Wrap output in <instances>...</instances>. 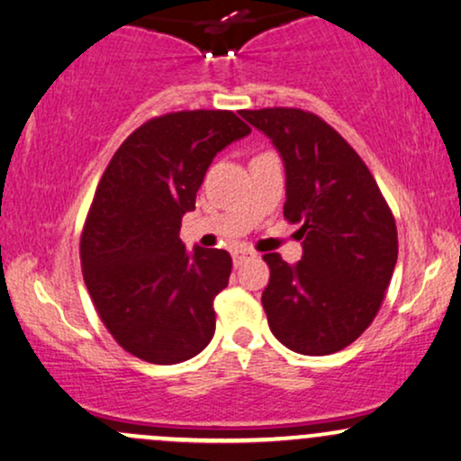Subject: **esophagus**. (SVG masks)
<instances>
[{
	"label": "esophagus",
	"mask_w": 461,
	"mask_h": 461,
	"mask_svg": "<svg viewBox=\"0 0 461 461\" xmlns=\"http://www.w3.org/2000/svg\"><path fill=\"white\" fill-rule=\"evenodd\" d=\"M249 255H253L251 251H249V249H240V251H236L234 253V266H240L249 258Z\"/></svg>",
	"instance_id": "obj_1"
}]
</instances>
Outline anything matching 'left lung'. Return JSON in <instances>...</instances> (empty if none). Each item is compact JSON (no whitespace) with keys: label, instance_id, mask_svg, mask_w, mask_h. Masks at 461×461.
Wrapping results in <instances>:
<instances>
[{"label":"left lung","instance_id":"obj_1","mask_svg":"<svg viewBox=\"0 0 461 461\" xmlns=\"http://www.w3.org/2000/svg\"><path fill=\"white\" fill-rule=\"evenodd\" d=\"M285 167L284 214L301 223V262L266 253L262 294L273 335L285 348L339 352L374 321L397 264V227L374 176L350 143L303 109L240 111Z\"/></svg>","mask_w":461,"mask_h":461}]
</instances>
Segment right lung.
Instances as JSON below:
<instances>
[{
	"mask_svg": "<svg viewBox=\"0 0 461 461\" xmlns=\"http://www.w3.org/2000/svg\"><path fill=\"white\" fill-rule=\"evenodd\" d=\"M249 132L231 111H177L140 126L104 169L81 236L83 279L132 357L174 365L212 339L214 296L227 287L231 258L186 251L180 223L212 158Z\"/></svg>",
	"mask_w": 461,
	"mask_h": 461,
	"instance_id": "1",
	"label": "right lung"
}]
</instances>
